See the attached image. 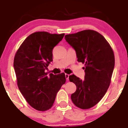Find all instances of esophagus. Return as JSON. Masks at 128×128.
<instances>
[{
  "label": "esophagus",
  "mask_w": 128,
  "mask_h": 128,
  "mask_svg": "<svg viewBox=\"0 0 128 128\" xmlns=\"http://www.w3.org/2000/svg\"><path fill=\"white\" fill-rule=\"evenodd\" d=\"M65 76H66V80H68V77H69V74H65Z\"/></svg>",
  "instance_id": "esophagus-1"
}]
</instances>
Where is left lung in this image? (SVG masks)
<instances>
[{"instance_id":"8db88e82","label":"left lung","mask_w":128,"mask_h":128,"mask_svg":"<svg viewBox=\"0 0 128 128\" xmlns=\"http://www.w3.org/2000/svg\"><path fill=\"white\" fill-rule=\"evenodd\" d=\"M65 39L75 50L78 61L85 64L83 80L74 74L69 76L76 86L71 99L78 108L89 109L102 99L109 88L115 64L114 52L104 36L93 30L66 35Z\"/></svg>"}]
</instances>
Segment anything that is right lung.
<instances>
[{
  "label": "right lung",
  "instance_id": "1",
  "mask_svg": "<svg viewBox=\"0 0 128 128\" xmlns=\"http://www.w3.org/2000/svg\"><path fill=\"white\" fill-rule=\"evenodd\" d=\"M64 35L34 32L22 42L14 56L18 88L27 102L38 111H46L53 106L57 92L66 82L64 73L54 75L46 72L53 61V49Z\"/></svg>",
  "mask_w": 128,
  "mask_h": 128
}]
</instances>
